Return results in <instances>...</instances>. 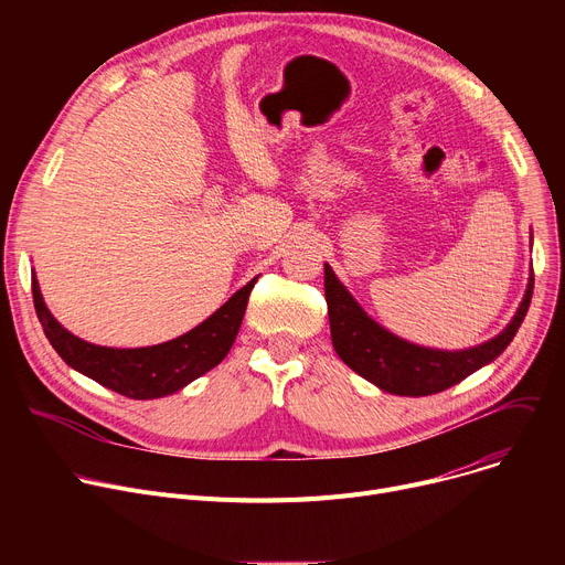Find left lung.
I'll use <instances>...</instances> for the list:
<instances>
[{
    "label": "left lung",
    "instance_id": "left-lung-1",
    "mask_svg": "<svg viewBox=\"0 0 565 565\" xmlns=\"http://www.w3.org/2000/svg\"><path fill=\"white\" fill-rule=\"evenodd\" d=\"M533 292L529 279L524 300L509 322V328L494 339L467 350H435L414 345L366 316L354 302L345 286L337 279L332 267L324 263V300H328L332 343L339 358L375 387L398 396H430L454 387L473 371L490 364L507 350L522 324Z\"/></svg>",
    "mask_w": 565,
    "mask_h": 565
}]
</instances>
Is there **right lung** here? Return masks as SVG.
Wrapping results in <instances>:
<instances>
[{"label":"right lung","instance_id":"right-lung-1","mask_svg":"<svg viewBox=\"0 0 565 565\" xmlns=\"http://www.w3.org/2000/svg\"><path fill=\"white\" fill-rule=\"evenodd\" d=\"M254 284L256 279L231 295L226 305L188 334L148 348H105L86 343L54 320L43 302L36 277H32V292L43 332L58 358L116 394L148 401L181 392L185 384L215 369L226 358L241 330Z\"/></svg>","mask_w":565,"mask_h":565}]
</instances>
